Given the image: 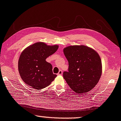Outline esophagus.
<instances>
[{
	"label": "esophagus",
	"instance_id": "34e87169",
	"mask_svg": "<svg viewBox=\"0 0 121 121\" xmlns=\"http://www.w3.org/2000/svg\"><path fill=\"white\" fill-rule=\"evenodd\" d=\"M62 71L61 70H59V72H58L57 75H62Z\"/></svg>",
	"mask_w": 121,
	"mask_h": 121
}]
</instances>
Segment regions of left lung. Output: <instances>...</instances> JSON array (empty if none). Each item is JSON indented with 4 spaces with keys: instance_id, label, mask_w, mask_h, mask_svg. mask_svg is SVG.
<instances>
[{
    "instance_id": "8db88e82",
    "label": "left lung",
    "mask_w": 121,
    "mask_h": 121,
    "mask_svg": "<svg viewBox=\"0 0 121 121\" xmlns=\"http://www.w3.org/2000/svg\"><path fill=\"white\" fill-rule=\"evenodd\" d=\"M64 53L69 62V71L63 77L77 93L88 92L95 87L102 74V62L95 50L85 45L69 46Z\"/></svg>"
}]
</instances>
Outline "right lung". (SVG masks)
I'll return each mask as SVG.
<instances>
[{"label":"right lung","instance_id":"right-lung-1","mask_svg":"<svg viewBox=\"0 0 121 121\" xmlns=\"http://www.w3.org/2000/svg\"><path fill=\"white\" fill-rule=\"evenodd\" d=\"M58 48L57 45L50 46L38 42L22 51L18 61V70L26 84L38 90L51 84L57 75L53 73L52 65L46 59Z\"/></svg>","mask_w":121,"mask_h":121}]
</instances>
